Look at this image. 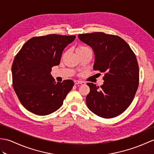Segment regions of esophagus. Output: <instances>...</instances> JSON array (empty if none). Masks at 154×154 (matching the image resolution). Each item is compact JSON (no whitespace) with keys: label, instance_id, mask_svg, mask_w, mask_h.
Segmentation results:
<instances>
[{"label":"esophagus","instance_id":"1","mask_svg":"<svg viewBox=\"0 0 154 154\" xmlns=\"http://www.w3.org/2000/svg\"><path fill=\"white\" fill-rule=\"evenodd\" d=\"M74 83H75V85H79V84L85 85V83L84 81H75Z\"/></svg>","mask_w":154,"mask_h":154}]
</instances>
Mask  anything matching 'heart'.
Listing matches in <instances>:
<instances>
[{"instance_id": "1", "label": "heart", "mask_w": 154, "mask_h": 154, "mask_svg": "<svg viewBox=\"0 0 154 154\" xmlns=\"http://www.w3.org/2000/svg\"><path fill=\"white\" fill-rule=\"evenodd\" d=\"M88 48L87 47V46H79L76 49V52L77 51H83V50H85V49H87Z\"/></svg>"}]
</instances>
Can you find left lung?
Listing matches in <instances>:
<instances>
[{
	"instance_id": "obj_1",
	"label": "left lung",
	"mask_w": 154,
	"mask_h": 154,
	"mask_svg": "<svg viewBox=\"0 0 154 154\" xmlns=\"http://www.w3.org/2000/svg\"><path fill=\"white\" fill-rule=\"evenodd\" d=\"M79 38L92 48L93 69L104 73L99 87L88 83V108L106 119L118 116L133 102L139 84V67L135 54L119 36L102 32L80 34Z\"/></svg>"
}]
</instances>
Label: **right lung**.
I'll list each match as a JSON object with an SVG mask.
<instances>
[{"instance_id": "add662e5", "label": "right lung", "mask_w": 154, "mask_h": 154, "mask_svg": "<svg viewBox=\"0 0 154 154\" xmlns=\"http://www.w3.org/2000/svg\"><path fill=\"white\" fill-rule=\"evenodd\" d=\"M75 35L51 34L28 40L14 60L12 85L21 103L30 112L46 116L56 112L72 89L74 82H56L52 67L60 64L63 51Z\"/></svg>"}]
</instances>
